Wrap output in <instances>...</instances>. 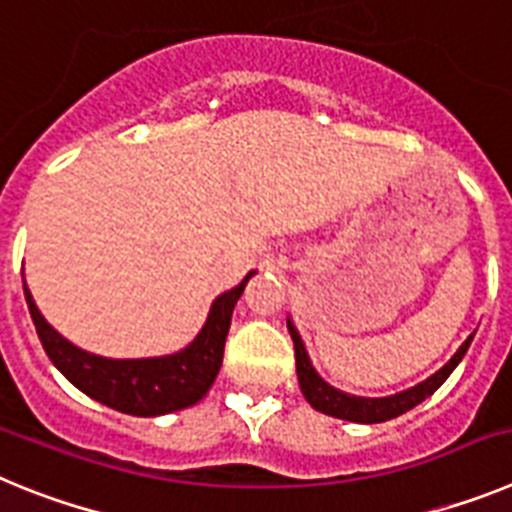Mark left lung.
<instances>
[{
    "label": "left lung",
    "mask_w": 512,
    "mask_h": 512,
    "mask_svg": "<svg viewBox=\"0 0 512 512\" xmlns=\"http://www.w3.org/2000/svg\"><path fill=\"white\" fill-rule=\"evenodd\" d=\"M287 328L292 341H295L297 379H300V390L302 395H305V400L310 402L312 408L320 410V413L333 415V418H341V420H351V423H384V420H392L397 418V415L413 410L415 405H420L425 397H431L433 392H436L446 379H449V374L454 372L456 366H459V361L464 359L469 343H472L474 338L469 336L467 341L461 343L459 351L451 356L449 364L441 366L433 377L415 384V387H410V390L397 392V395H390V397H356V395H346V392L336 390V387H330V384L315 372V366H312L310 356H307L305 351V343H302L295 323H292L289 318H287Z\"/></svg>",
    "instance_id": "left-lung-1"
}]
</instances>
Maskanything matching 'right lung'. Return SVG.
I'll return each mask as SVG.
<instances>
[{
    "mask_svg": "<svg viewBox=\"0 0 512 512\" xmlns=\"http://www.w3.org/2000/svg\"><path fill=\"white\" fill-rule=\"evenodd\" d=\"M251 274L238 287L223 292L212 302L205 325L187 348H182L179 354L156 356V359H104L81 351L79 346L66 341L53 325L45 323L27 284L25 300L45 354L63 377L107 408L138 418H153V415L189 408L207 395L223 366V348L233 307L243 295Z\"/></svg>",
    "mask_w": 512,
    "mask_h": 512,
    "instance_id": "add662e5",
    "label": "right lung"
}]
</instances>
